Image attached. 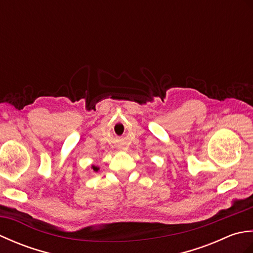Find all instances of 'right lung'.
Listing matches in <instances>:
<instances>
[{"label": "right lung", "mask_w": 253, "mask_h": 253, "mask_svg": "<svg viewBox=\"0 0 253 253\" xmlns=\"http://www.w3.org/2000/svg\"><path fill=\"white\" fill-rule=\"evenodd\" d=\"M98 168H95V166H93V170H95V171H98Z\"/></svg>", "instance_id": "right-lung-1"}]
</instances>
